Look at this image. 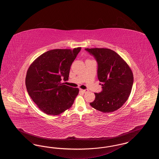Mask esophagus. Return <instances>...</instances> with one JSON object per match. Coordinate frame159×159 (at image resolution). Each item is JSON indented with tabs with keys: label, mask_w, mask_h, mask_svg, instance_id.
I'll return each instance as SVG.
<instances>
[{
	"label": "esophagus",
	"mask_w": 159,
	"mask_h": 159,
	"mask_svg": "<svg viewBox=\"0 0 159 159\" xmlns=\"http://www.w3.org/2000/svg\"><path fill=\"white\" fill-rule=\"evenodd\" d=\"M80 91L83 92V93H86V92H88V90H87V89H80Z\"/></svg>",
	"instance_id": "34e87169"
}]
</instances>
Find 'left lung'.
<instances>
[{"instance_id":"obj_1","label":"left lung","mask_w":159,"mask_h":159,"mask_svg":"<svg viewBox=\"0 0 159 159\" xmlns=\"http://www.w3.org/2000/svg\"><path fill=\"white\" fill-rule=\"evenodd\" d=\"M98 62V79L102 88L95 93L93 108L103 113L119 109L128 100L133 82V73L126 62L113 50L108 48H86Z\"/></svg>"}]
</instances>
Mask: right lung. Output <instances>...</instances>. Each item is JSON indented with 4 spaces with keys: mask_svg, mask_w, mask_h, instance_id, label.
Returning a JSON list of instances; mask_svg holds the SVG:
<instances>
[{
    "mask_svg": "<svg viewBox=\"0 0 159 159\" xmlns=\"http://www.w3.org/2000/svg\"><path fill=\"white\" fill-rule=\"evenodd\" d=\"M81 49H56L42 54L27 70L25 86L39 109L49 115H58L69 109L79 93L78 88L61 83L67 80L70 67Z\"/></svg>",
    "mask_w": 159,
    "mask_h": 159,
    "instance_id": "obj_1",
    "label": "right lung"
}]
</instances>
